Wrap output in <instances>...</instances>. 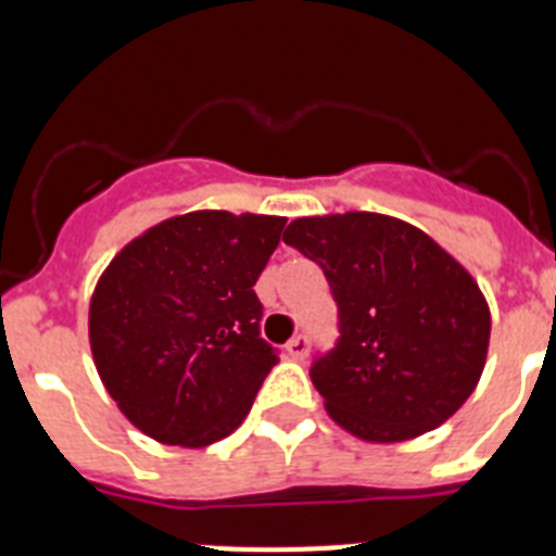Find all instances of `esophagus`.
<instances>
[{
  "label": "esophagus",
  "instance_id": "1",
  "mask_svg": "<svg viewBox=\"0 0 556 556\" xmlns=\"http://www.w3.org/2000/svg\"><path fill=\"white\" fill-rule=\"evenodd\" d=\"M287 353H289V358H294V362H303V358H306V353H308V337H306V333H298L294 339H289Z\"/></svg>",
  "mask_w": 556,
  "mask_h": 556
}]
</instances>
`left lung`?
<instances>
[{"mask_svg":"<svg viewBox=\"0 0 556 556\" xmlns=\"http://www.w3.org/2000/svg\"><path fill=\"white\" fill-rule=\"evenodd\" d=\"M283 242L326 273L337 345L312 381L328 415L367 443L445 424L479 384L490 308L470 273L404 219L348 211L294 219Z\"/></svg>","mask_w":556,"mask_h":556,"instance_id":"obj_1","label":"left lung"}]
</instances>
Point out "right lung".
I'll return each instance as SVG.
<instances>
[{
  "label": "right lung",
  "instance_id": "right-lung-1",
  "mask_svg": "<svg viewBox=\"0 0 556 556\" xmlns=\"http://www.w3.org/2000/svg\"><path fill=\"white\" fill-rule=\"evenodd\" d=\"M283 217L191 211L144 230L97 281L88 339L108 395L164 445L203 448L248 417L278 365L255 281Z\"/></svg>",
  "mask_w": 556,
  "mask_h": 556
}]
</instances>
